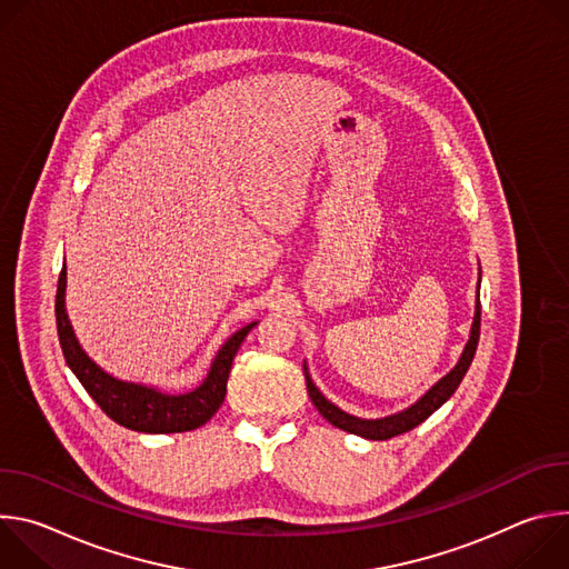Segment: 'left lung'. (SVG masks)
<instances>
[{
  "label": "left lung",
  "instance_id": "1",
  "mask_svg": "<svg viewBox=\"0 0 569 569\" xmlns=\"http://www.w3.org/2000/svg\"><path fill=\"white\" fill-rule=\"evenodd\" d=\"M479 321H481V303L477 301L475 306V319H472V329H470V340L457 362V367L443 376L421 400H417L410 410L405 412H398L393 417H387V419H378V421H365V419H356L347 412H342L340 408H336L333 402H329L327 398H323L319 393V389L312 385L308 371H306V389H308V396L312 400V405L317 408V412L327 419L329 423H333L336 428L345 430V432H351V435H358V437H365V439H371V441H385V439H391V437H398L402 432H410L415 430L417 426H421L432 412H437L441 405L455 393V389L459 387V382L463 380L472 358H475V351H477V342H479Z\"/></svg>",
  "mask_w": 569,
  "mask_h": 569
}]
</instances>
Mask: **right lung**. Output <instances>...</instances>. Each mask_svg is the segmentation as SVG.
I'll return each mask as SVG.
<instances>
[{"mask_svg":"<svg viewBox=\"0 0 569 569\" xmlns=\"http://www.w3.org/2000/svg\"><path fill=\"white\" fill-rule=\"evenodd\" d=\"M64 283H67V270L62 266L58 277V290H56V327H58L62 356L69 369L80 380V385L86 387V391L97 400L99 408L114 423L134 432L171 435V432L196 430L218 412L227 393V378H229L236 351L242 345V340L248 338V333L257 327V321L248 323L246 329H240L222 345V349L218 351L211 365L209 376L198 389L189 393L171 396L143 385L121 382L108 376L101 367H97L86 356V351L80 349L71 331V323L64 312Z\"/></svg>","mask_w":569,"mask_h":569,"instance_id":"obj_1","label":"right lung"}]
</instances>
